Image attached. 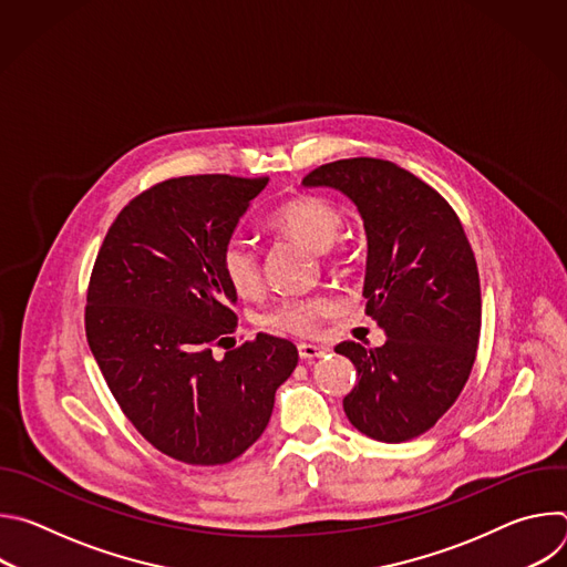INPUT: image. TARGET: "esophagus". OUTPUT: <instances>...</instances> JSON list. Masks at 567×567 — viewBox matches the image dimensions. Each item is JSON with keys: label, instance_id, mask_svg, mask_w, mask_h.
Segmentation results:
<instances>
[{"label": "esophagus", "instance_id": "34e87169", "mask_svg": "<svg viewBox=\"0 0 567 567\" xmlns=\"http://www.w3.org/2000/svg\"><path fill=\"white\" fill-rule=\"evenodd\" d=\"M298 354L302 361H309V359H318L322 354H328V348H318V346H311V343H300L298 346Z\"/></svg>", "mask_w": 567, "mask_h": 567}]
</instances>
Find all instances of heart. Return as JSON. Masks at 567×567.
Masks as SVG:
<instances>
[{
    "mask_svg": "<svg viewBox=\"0 0 567 567\" xmlns=\"http://www.w3.org/2000/svg\"><path fill=\"white\" fill-rule=\"evenodd\" d=\"M343 221V210L334 202L316 195L291 197L269 215L271 228L300 239L322 258H337L343 254L339 241ZM221 271L233 291L241 298H256L265 287L258 247L247 237L235 235L226 241L221 249ZM332 309L334 302L326 296L282 298L262 316V326L307 337L318 330L320 318L332 313Z\"/></svg>",
    "mask_w": 567,
    "mask_h": 567,
    "instance_id": "obj_1",
    "label": "heart"
}]
</instances>
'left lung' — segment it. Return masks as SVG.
Wrapping results in <instances>:
<instances>
[{
    "instance_id": "left-lung-1",
    "label": "left lung",
    "mask_w": 567,
    "mask_h": 567,
    "mask_svg": "<svg viewBox=\"0 0 567 567\" xmlns=\"http://www.w3.org/2000/svg\"><path fill=\"white\" fill-rule=\"evenodd\" d=\"M302 184L341 190L359 208L365 313L388 337L381 348H334L359 374L343 411L372 440H413L453 406L475 361L482 300L462 221L437 190L383 158L332 161Z\"/></svg>"
}]
</instances>
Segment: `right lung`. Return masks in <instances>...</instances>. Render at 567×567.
I'll list each match as a JSON object with an SVG mask.
<instances>
[{
    "instance_id": "1",
    "label": "right lung",
    "mask_w": 567,
    "mask_h": 567,
    "mask_svg": "<svg viewBox=\"0 0 567 567\" xmlns=\"http://www.w3.org/2000/svg\"><path fill=\"white\" fill-rule=\"evenodd\" d=\"M267 184L230 175L161 182L118 213L94 262L92 354L134 429L186 464L245 453L298 365L296 346L269 334L213 357L237 326L221 249Z\"/></svg>"
}]
</instances>
